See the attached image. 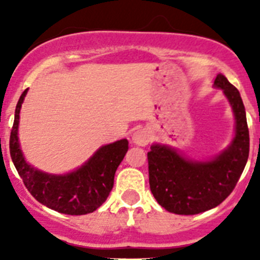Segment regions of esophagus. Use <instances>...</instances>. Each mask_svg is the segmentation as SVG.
<instances>
[{
	"mask_svg": "<svg viewBox=\"0 0 260 260\" xmlns=\"http://www.w3.org/2000/svg\"><path fill=\"white\" fill-rule=\"evenodd\" d=\"M151 141V134L146 128H139L133 134V142L138 146H147Z\"/></svg>",
	"mask_w": 260,
	"mask_h": 260,
	"instance_id": "esophagus-1",
	"label": "esophagus"
}]
</instances>
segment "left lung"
<instances>
[{
  "label": "left lung",
  "instance_id": "8db88e82",
  "mask_svg": "<svg viewBox=\"0 0 260 260\" xmlns=\"http://www.w3.org/2000/svg\"><path fill=\"white\" fill-rule=\"evenodd\" d=\"M215 86L224 91L236 117V137L212 161H190L167 146L153 144L147 153L150 187L157 203L177 215H197L219 206L237 185L250 150L246 112L238 89L222 74Z\"/></svg>",
  "mask_w": 260,
  "mask_h": 260
}]
</instances>
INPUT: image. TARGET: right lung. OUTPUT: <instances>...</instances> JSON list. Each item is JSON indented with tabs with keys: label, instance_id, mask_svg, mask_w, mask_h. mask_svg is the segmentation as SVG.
<instances>
[{
	"label": "right lung",
	"instance_id": "1",
	"mask_svg": "<svg viewBox=\"0 0 260 260\" xmlns=\"http://www.w3.org/2000/svg\"><path fill=\"white\" fill-rule=\"evenodd\" d=\"M27 89L15 108L10 134V156L31 195L41 204L66 215H86L98 210L113 189L114 174L125 157L128 142L121 139L103 146L88 161L66 176H52L28 165L18 143L19 112Z\"/></svg>",
	"mask_w": 260,
	"mask_h": 260
}]
</instances>
